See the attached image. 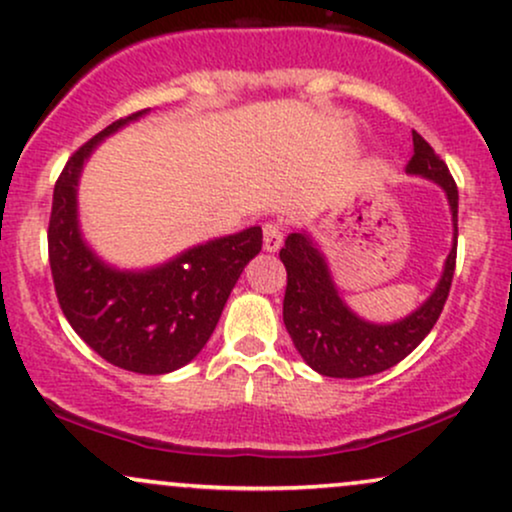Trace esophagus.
I'll use <instances>...</instances> for the list:
<instances>
[{
    "mask_svg": "<svg viewBox=\"0 0 512 512\" xmlns=\"http://www.w3.org/2000/svg\"><path fill=\"white\" fill-rule=\"evenodd\" d=\"M262 236H264V250L276 252L283 243V226L278 222L262 224Z\"/></svg>",
    "mask_w": 512,
    "mask_h": 512,
    "instance_id": "esophagus-1",
    "label": "esophagus"
}]
</instances>
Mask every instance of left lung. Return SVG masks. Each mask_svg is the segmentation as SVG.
<instances>
[{
  "mask_svg": "<svg viewBox=\"0 0 512 512\" xmlns=\"http://www.w3.org/2000/svg\"><path fill=\"white\" fill-rule=\"evenodd\" d=\"M409 174L432 179L442 186L454 215V245L446 257L444 274L435 293L406 319L390 326L361 321L340 300L326 260L307 234H290L278 257L286 267L288 283L283 297V323L302 359L328 378H364L383 373L409 357L442 314L456 269L458 189L449 167L432 146L413 129V155Z\"/></svg>",
  "mask_w": 512,
  "mask_h": 512,
  "instance_id": "obj_1",
  "label": "left lung"
}]
</instances>
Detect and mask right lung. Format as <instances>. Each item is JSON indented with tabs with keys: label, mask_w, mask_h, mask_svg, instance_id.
I'll list each match as a JSON object with an SVG mask.
<instances>
[{
	"label": "right lung",
	"mask_w": 512,
	"mask_h": 512,
	"mask_svg": "<svg viewBox=\"0 0 512 512\" xmlns=\"http://www.w3.org/2000/svg\"><path fill=\"white\" fill-rule=\"evenodd\" d=\"M146 111L115 120L70 155L54 186L49 264L58 304L73 331L108 364L132 373L177 371L215 331L231 288L262 250V229L217 238L148 271H115L77 229V179L103 137Z\"/></svg>",
	"instance_id": "add662e5"
}]
</instances>
